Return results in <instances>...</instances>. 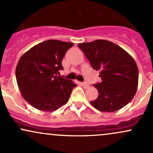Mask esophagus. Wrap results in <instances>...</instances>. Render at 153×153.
<instances>
[{
	"instance_id": "obj_1",
	"label": "esophagus",
	"mask_w": 153,
	"mask_h": 153,
	"mask_svg": "<svg viewBox=\"0 0 153 153\" xmlns=\"http://www.w3.org/2000/svg\"><path fill=\"white\" fill-rule=\"evenodd\" d=\"M81 85H82V86H83L84 88H88L89 87V85H88V83L87 82H81Z\"/></svg>"
}]
</instances>
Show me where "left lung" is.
<instances>
[{"mask_svg": "<svg viewBox=\"0 0 153 153\" xmlns=\"http://www.w3.org/2000/svg\"><path fill=\"white\" fill-rule=\"evenodd\" d=\"M78 46L99 71L101 82L94 84L99 91L91 105L101 111L121 109L134 98L138 86V68L132 57L122 47L107 40L80 43Z\"/></svg>", "mask_w": 153, "mask_h": 153, "instance_id": "8db88e82", "label": "left lung"}]
</instances>
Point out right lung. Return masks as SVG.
Here are the masks:
<instances>
[{
  "instance_id": "right-lung-1",
  "label": "right lung",
  "mask_w": 153,
  "mask_h": 153,
  "mask_svg": "<svg viewBox=\"0 0 153 153\" xmlns=\"http://www.w3.org/2000/svg\"><path fill=\"white\" fill-rule=\"evenodd\" d=\"M74 44L50 39L35 45L19 59L16 78L21 94L39 110L52 111L68 102L76 84L57 76L62 58Z\"/></svg>"
}]
</instances>
